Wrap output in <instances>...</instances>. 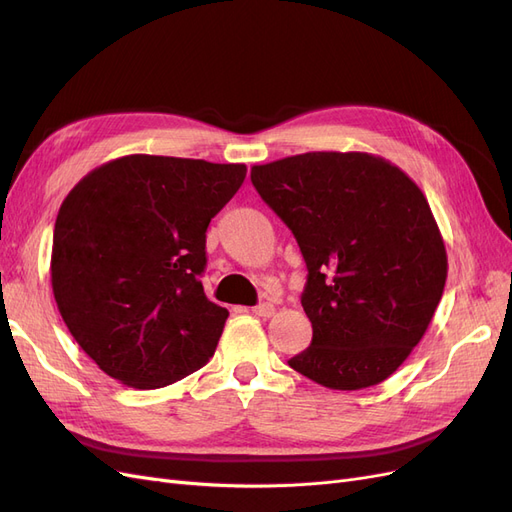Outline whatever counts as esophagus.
<instances>
[{
	"mask_svg": "<svg viewBox=\"0 0 512 512\" xmlns=\"http://www.w3.org/2000/svg\"><path fill=\"white\" fill-rule=\"evenodd\" d=\"M252 312L256 314V316H260V318H271L273 314H275V305L273 303H260V305H256Z\"/></svg>",
	"mask_w": 512,
	"mask_h": 512,
	"instance_id": "esophagus-1",
	"label": "esophagus"
}]
</instances>
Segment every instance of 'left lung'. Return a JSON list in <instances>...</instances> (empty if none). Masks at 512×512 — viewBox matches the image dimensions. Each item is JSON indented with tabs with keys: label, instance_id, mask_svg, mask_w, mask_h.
Instances as JSON below:
<instances>
[{
	"label": "left lung",
	"instance_id": "8db88e82",
	"mask_svg": "<svg viewBox=\"0 0 512 512\" xmlns=\"http://www.w3.org/2000/svg\"><path fill=\"white\" fill-rule=\"evenodd\" d=\"M262 200L307 265L312 344L288 365L333 391L384 382L421 342L448 258L421 188L365 151H309L252 166Z\"/></svg>",
	"mask_w": 512,
	"mask_h": 512
}]
</instances>
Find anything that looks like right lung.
<instances>
[{"label":"right lung","mask_w":512,"mask_h":512,"mask_svg":"<svg viewBox=\"0 0 512 512\" xmlns=\"http://www.w3.org/2000/svg\"><path fill=\"white\" fill-rule=\"evenodd\" d=\"M245 173V164L134 153L94 168L64 198L53 294L106 376L145 391L207 365L228 309L200 282L205 232Z\"/></svg>","instance_id":"right-lung-1"}]
</instances>
